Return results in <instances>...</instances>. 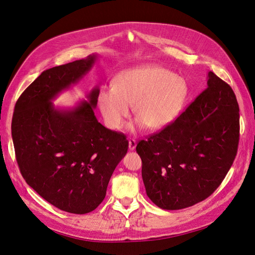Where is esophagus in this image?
<instances>
[{"instance_id":"34e87169","label":"esophagus","mask_w":255,"mask_h":255,"mask_svg":"<svg viewBox=\"0 0 255 255\" xmlns=\"http://www.w3.org/2000/svg\"><path fill=\"white\" fill-rule=\"evenodd\" d=\"M136 148L135 139H129V150H134Z\"/></svg>"}]
</instances>
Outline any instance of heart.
Wrapping results in <instances>:
<instances>
[{"instance_id": "obj_1", "label": "heart", "mask_w": 255, "mask_h": 255, "mask_svg": "<svg viewBox=\"0 0 255 255\" xmlns=\"http://www.w3.org/2000/svg\"><path fill=\"white\" fill-rule=\"evenodd\" d=\"M189 93L186 81L174 72L158 65H145L120 74L115 86L102 88L98 102L109 128H121L134 104L136 126L156 131L180 116Z\"/></svg>"}]
</instances>
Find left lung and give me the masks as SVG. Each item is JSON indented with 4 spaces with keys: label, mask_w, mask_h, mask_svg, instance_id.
<instances>
[{
    "label": "left lung",
    "mask_w": 255,
    "mask_h": 255,
    "mask_svg": "<svg viewBox=\"0 0 255 255\" xmlns=\"http://www.w3.org/2000/svg\"><path fill=\"white\" fill-rule=\"evenodd\" d=\"M239 113L232 88L208 72L207 88L185 112L137 143L142 181L155 205L182 209L217 190L237 155Z\"/></svg>",
    "instance_id": "obj_1"
}]
</instances>
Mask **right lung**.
I'll list each match as a JSON object with an SVG mask.
<instances>
[{
  "mask_svg": "<svg viewBox=\"0 0 255 255\" xmlns=\"http://www.w3.org/2000/svg\"><path fill=\"white\" fill-rule=\"evenodd\" d=\"M97 59L92 54L42 72L18 98L11 124L24 179L46 201L71 214L91 213L104 200L110 177L128 150L125 135L95 116L98 86L73 107L52 102Z\"/></svg>",
  "mask_w": 255,
  "mask_h": 255,
  "instance_id": "add662e5",
  "label": "right lung"
}]
</instances>
